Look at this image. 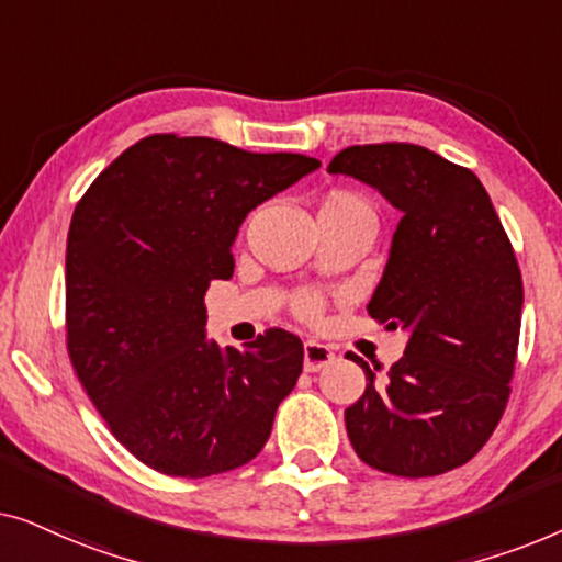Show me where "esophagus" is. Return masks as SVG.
I'll list each match as a JSON object with an SVG mask.
<instances>
[{"label": "esophagus", "instance_id": "obj_1", "mask_svg": "<svg viewBox=\"0 0 562 562\" xmlns=\"http://www.w3.org/2000/svg\"><path fill=\"white\" fill-rule=\"evenodd\" d=\"M335 360V352L327 348V345H322L317 340H306L304 342V371L310 373H317L322 368L329 366Z\"/></svg>", "mask_w": 562, "mask_h": 562}]
</instances>
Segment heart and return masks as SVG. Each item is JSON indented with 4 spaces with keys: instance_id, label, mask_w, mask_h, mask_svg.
I'll return each instance as SVG.
<instances>
[{
    "instance_id": "obj_1",
    "label": "heart",
    "mask_w": 562,
    "mask_h": 562,
    "mask_svg": "<svg viewBox=\"0 0 562 562\" xmlns=\"http://www.w3.org/2000/svg\"><path fill=\"white\" fill-rule=\"evenodd\" d=\"M322 210L373 214L371 204H368L363 196L356 194V191H345V189L329 191V194L325 196V204H322ZM291 310H294L299 319L314 322V319L322 317V310H325V299H322V294H317V291L304 289V291H299V294H294V299H291Z\"/></svg>"
}]
</instances>
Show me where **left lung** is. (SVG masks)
<instances>
[{
    "mask_svg": "<svg viewBox=\"0 0 562 562\" xmlns=\"http://www.w3.org/2000/svg\"><path fill=\"white\" fill-rule=\"evenodd\" d=\"M327 171L404 214L368 314L409 329V342L381 381L350 358L368 386L345 409L348 437L381 473H448L488 442L512 394L525 302L512 240L479 176L422 145H350Z\"/></svg>",
    "mask_w": 562,
    "mask_h": 562,
    "instance_id": "1",
    "label": "left lung"
}]
</instances>
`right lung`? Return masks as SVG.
<instances>
[{
	"label": "right lung",
	"instance_id": "add662e5",
	"mask_svg": "<svg viewBox=\"0 0 562 562\" xmlns=\"http://www.w3.org/2000/svg\"><path fill=\"white\" fill-rule=\"evenodd\" d=\"M319 166L214 137L148 135L76 204L66 350L110 432L153 471L206 479L263 450L304 345L281 327L237 348L204 337V296L235 268L237 227Z\"/></svg>",
	"mask_w": 562,
	"mask_h": 562
}]
</instances>
